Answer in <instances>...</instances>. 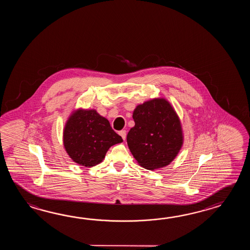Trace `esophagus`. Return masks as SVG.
Masks as SVG:
<instances>
[{"instance_id": "34e87169", "label": "esophagus", "mask_w": 250, "mask_h": 250, "mask_svg": "<svg viewBox=\"0 0 250 250\" xmlns=\"http://www.w3.org/2000/svg\"><path fill=\"white\" fill-rule=\"evenodd\" d=\"M119 134L123 138V140H125V138H126V130H121Z\"/></svg>"}]
</instances>
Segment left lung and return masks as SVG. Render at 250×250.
I'll return each instance as SVG.
<instances>
[{
	"mask_svg": "<svg viewBox=\"0 0 250 250\" xmlns=\"http://www.w3.org/2000/svg\"><path fill=\"white\" fill-rule=\"evenodd\" d=\"M133 119L127 142L134 158L147 170L169 165L183 143L181 122L169 102L157 98L139 104Z\"/></svg>",
	"mask_w": 250,
	"mask_h": 250,
	"instance_id": "obj_1",
	"label": "left lung"
}]
</instances>
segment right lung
<instances>
[{"mask_svg": "<svg viewBox=\"0 0 250 250\" xmlns=\"http://www.w3.org/2000/svg\"><path fill=\"white\" fill-rule=\"evenodd\" d=\"M122 142L108 120L95 110H78L64 127V147L75 163L85 167L100 164L108 149Z\"/></svg>", "mask_w": 250, "mask_h": 250, "instance_id": "1", "label": "right lung"}]
</instances>
